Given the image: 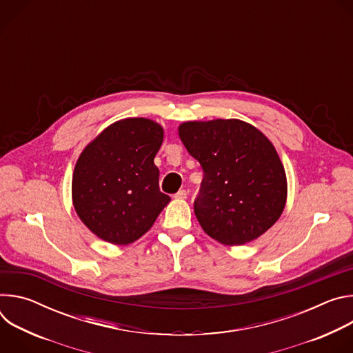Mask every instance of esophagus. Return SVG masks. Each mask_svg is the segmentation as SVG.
<instances>
[{"label": "esophagus", "instance_id": "34e87169", "mask_svg": "<svg viewBox=\"0 0 353 353\" xmlns=\"http://www.w3.org/2000/svg\"><path fill=\"white\" fill-rule=\"evenodd\" d=\"M174 198H177V199H184V198H187V191H185V190L177 191V192L174 194Z\"/></svg>", "mask_w": 353, "mask_h": 353}]
</instances>
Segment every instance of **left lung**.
<instances>
[{
    "instance_id": "1",
    "label": "left lung",
    "mask_w": 353,
    "mask_h": 353,
    "mask_svg": "<svg viewBox=\"0 0 353 353\" xmlns=\"http://www.w3.org/2000/svg\"><path fill=\"white\" fill-rule=\"evenodd\" d=\"M179 135L204 172L194 201L207 234L244 244L265 233L286 203V176L274 145L240 120L188 121Z\"/></svg>"
}]
</instances>
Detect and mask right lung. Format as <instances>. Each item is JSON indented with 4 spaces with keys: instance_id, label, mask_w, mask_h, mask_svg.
<instances>
[{
    "instance_id": "add662e5",
    "label": "right lung",
    "mask_w": 353,
    "mask_h": 353,
    "mask_svg": "<svg viewBox=\"0 0 353 353\" xmlns=\"http://www.w3.org/2000/svg\"><path fill=\"white\" fill-rule=\"evenodd\" d=\"M163 128L148 119L108 127L81 154L72 177L74 207L100 239L128 244L154 225L170 196L159 190L154 159Z\"/></svg>"
}]
</instances>
